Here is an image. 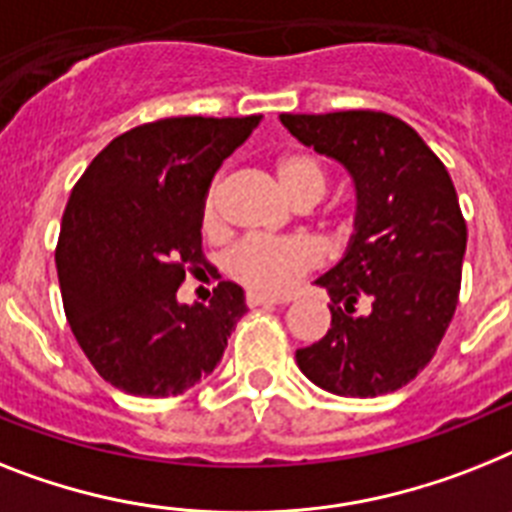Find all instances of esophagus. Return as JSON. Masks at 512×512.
Returning a JSON list of instances; mask_svg holds the SVG:
<instances>
[{"label": "esophagus", "mask_w": 512, "mask_h": 512, "mask_svg": "<svg viewBox=\"0 0 512 512\" xmlns=\"http://www.w3.org/2000/svg\"><path fill=\"white\" fill-rule=\"evenodd\" d=\"M246 303L251 308H259V306H280V298H272V295H264V293H248L246 295Z\"/></svg>", "instance_id": "34e87169"}]
</instances>
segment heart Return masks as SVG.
Instances as JSON below:
<instances>
[{"label": "heart", "mask_w": 512, "mask_h": 512, "mask_svg": "<svg viewBox=\"0 0 512 512\" xmlns=\"http://www.w3.org/2000/svg\"><path fill=\"white\" fill-rule=\"evenodd\" d=\"M277 183L293 204H316L324 196L327 175L314 156L293 151L282 154L274 162ZM204 230L214 232L219 227V183H211L204 196L201 209ZM316 264L314 246L306 240H272V238H246L227 253V272L238 282L259 293H285L287 287L298 280V274Z\"/></svg>", "instance_id": "heart-1"}]
</instances>
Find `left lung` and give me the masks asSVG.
I'll list each match as a JSON object with an SVG mask.
<instances>
[{"label":"left lung","mask_w":512,"mask_h":512,"mask_svg":"<svg viewBox=\"0 0 512 512\" xmlns=\"http://www.w3.org/2000/svg\"><path fill=\"white\" fill-rule=\"evenodd\" d=\"M280 122L342 164L356 188L348 248L316 280L335 303L332 324L295 350L298 369L340 398L400 390L432 361L458 306L468 232L453 180L392 114H280Z\"/></svg>","instance_id":"1"}]
</instances>
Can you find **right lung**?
Masks as SVG:
<instances>
[{
  "label": "right lung",
  "instance_id": "obj_1",
  "mask_svg": "<svg viewBox=\"0 0 512 512\" xmlns=\"http://www.w3.org/2000/svg\"><path fill=\"white\" fill-rule=\"evenodd\" d=\"M251 117H170L117 135L65 206L54 261L75 340L101 379L141 398H172L217 369L246 314L222 280L209 303L177 287L201 253L204 196L227 156L259 128Z\"/></svg>",
  "mask_w": 512,
  "mask_h": 512
}]
</instances>
